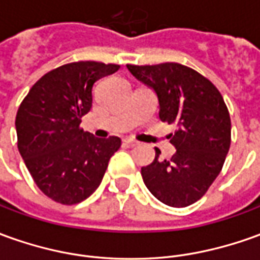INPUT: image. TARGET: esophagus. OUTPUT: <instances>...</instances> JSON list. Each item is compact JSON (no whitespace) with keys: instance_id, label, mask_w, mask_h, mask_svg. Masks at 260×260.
Segmentation results:
<instances>
[{"instance_id":"34e87169","label":"esophagus","mask_w":260,"mask_h":260,"mask_svg":"<svg viewBox=\"0 0 260 260\" xmlns=\"http://www.w3.org/2000/svg\"><path fill=\"white\" fill-rule=\"evenodd\" d=\"M123 143H124V146H127V147H136V146L139 144V143L136 140H133V139H126Z\"/></svg>"}]
</instances>
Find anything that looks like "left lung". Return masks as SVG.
<instances>
[{"label": "left lung", "mask_w": 260, "mask_h": 260, "mask_svg": "<svg viewBox=\"0 0 260 260\" xmlns=\"http://www.w3.org/2000/svg\"><path fill=\"white\" fill-rule=\"evenodd\" d=\"M127 69L157 93L161 121L178 126L170 140L175 154L161 160L155 148L153 162L141 167L143 181L162 204L188 207L215 181L231 147V117L222 94L209 79L181 63L127 65Z\"/></svg>", "instance_id": "1"}]
</instances>
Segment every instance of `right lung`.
<instances>
[{
    "mask_svg": "<svg viewBox=\"0 0 260 260\" xmlns=\"http://www.w3.org/2000/svg\"><path fill=\"white\" fill-rule=\"evenodd\" d=\"M119 68L94 60L59 66L45 73L18 107V150L38 188L52 201H85L121 146L116 136L98 139L80 127L92 109L94 82Z\"/></svg>",
    "mask_w": 260,
    "mask_h": 260,
    "instance_id": "right-lung-1",
    "label": "right lung"
}]
</instances>
